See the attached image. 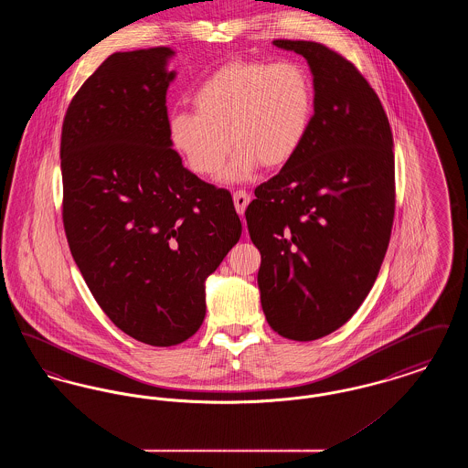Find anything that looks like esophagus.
<instances>
[{"instance_id":"esophagus-1","label":"esophagus","mask_w":468,"mask_h":468,"mask_svg":"<svg viewBox=\"0 0 468 468\" xmlns=\"http://www.w3.org/2000/svg\"><path fill=\"white\" fill-rule=\"evenodd\" d=\"M249 201H250V195H249L247 191H244V189H239V191L233 193V203H235V208H237V212H239L240 216H244L245 208H247Z\"/></svg>"}]
</instances>
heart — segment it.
Here are the masks:
<instances>
[{
    "mask_svg": "<svg viewBox=\"0 0 468 468\" xmlns=\"http://www.w3.org/2000/svg\"><path fill=\"white\" fill-rule=\"evenodd\" d=\"M195 111L170 115L168 136L184 163L200 177H218L239 149L226 178L250 176L261 163L279 168L300 151L311 130L315 90L296 61H231L193 94ZM232 138L229 139V136Z\"/></svg>",
    "mask_w": 468,
    "mask_h": 468,
    "instance_id": "heart-1",
    "label": "heart"
}]
</instances>
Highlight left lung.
I'll return each instance as SVG.
<instances>
[{"instance_id": "1", "label": "left lung", "mask_w": 468, "mask_h": 468, "mask_svg": "<svg viewBox=\"0 0 468 468\" xmlns=\"http://www.w3.org/2000/svg\"><path fill=\"white\" fill-rule=\"evenodd\" d=\"M273 45L307 59L315 109L300 151L256 187L245 219L261 252L268 324L309 342L346 324L378 279L395 218L393 134L376 90L342 54Z\"/></svg>"}]
</instances>
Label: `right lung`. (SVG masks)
Here are the masks:
<instances>
[{
  "instance_id": "add662e5",
  "label": "right lung",
  "mask_w": 468,
  "mask_h": 468,
  "mask_svg": "<svg viewBox=\"0 0 468 468\" xmlns=\"http://www.w3.org/2000/svg\"><path fill=\"white\" fill-rule=\"evenodd\" d=\"M172 54H112L69 101L61 132L71 256L112 323L156 347L198 332L205 279L242 235L229 191L191 174L172 149Z\"/></svg>"
}]
</instances>
